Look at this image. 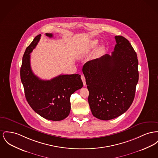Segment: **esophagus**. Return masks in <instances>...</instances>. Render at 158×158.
Returning <instances> with one entry per match:
<instances>
[{"label":"esophagus","mask_w":158,"mask_h":158,"mask_svg":"<svg viewBox=\"0 0 158 158\" xmlns=\"http://www.w3.org/2000/svg\"><path fill=\"white\" fill-rule=\"evenodd\" d=\"M81 79H82V81L83 83H84V86H85L86 85V82H85V77L84 75H81Z\"/></svg>","instance_id":"34e87169"}]
</instances>
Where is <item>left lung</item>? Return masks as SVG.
Returning a JSON list of instances; mask_svg holds the SVG:
<instances>
[{
    "mask_svg": "<svg viewBox=\"0 0 158 158\" xmlns=\"http://www.w3.org/2000/svg\"><path fill=\"white\" fill-rule=\"evenodd\" d=\"M111 56L105 54L84 64L93 116L103 121L116 118L130 108L139 81L137 56L130 42L116 36Z\"/></svg>",
    "mask_w": 158,
    "mask_h": 158,
    "instance_id": "obj_1",
    "label": "left lung"
}]
</instances>
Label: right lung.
<instances>
[{"mask_svg":"<svg viewBox=\"0 0 158 158\" xmlns=\"http://www.w3.org/2000/svg\"><path fill=\"white\" fill-rule=\"evenodd\" d=\"M52 37L53 35L46 33ZM35 37L24 54L20 69L21 81L26 100L32 109L44 118L59 121L67 118L70 111V98L72 94L83 86L81 75L61 74L45 81L33 73L30 66V55L40 39Z\"/></svg>","mask_w":158,"mask_h":158,"instance_id":"add662e5","label":"right lung"}]
</instances>
